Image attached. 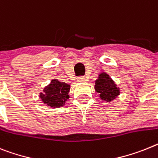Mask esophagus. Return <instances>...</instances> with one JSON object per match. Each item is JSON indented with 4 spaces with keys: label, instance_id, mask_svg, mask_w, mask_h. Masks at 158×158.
Masks as SVG:
<instances>
[{
    "label": "esophagus",
    "instance_id": "obj_1",
    "mask_svg": "<svg viewBox=\"0 0 158 158\" xmlns=\"http://www.w3.org/2000/svg\"><path fill=\"white\" fill-rule=\"evenodd\" d=\"M86 81H87V79L85 77H79L77 79V82H79V83H84V82Z\"/></svg>",
    "mask_w": 158,
    "mask_h": 158
}]
</instances>
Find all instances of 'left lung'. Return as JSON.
<instances>
[{"mask_svg":"<svg viewBox=\"0 0 158 158\" xmlns=\"http://www.w3.org/2000/svg\"><path fill=\"white\" fill-rule=\"evenodd\" d=\"M94 89L104 102L110 103L121 94L120 88L106 72L100 73L95 81Z\"/></svg>","mask_w":158,"mask_h":158,"instance_id":"1","label":"left lung"}]
</instances>
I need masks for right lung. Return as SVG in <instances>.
<instances>
[{
  "instance_id": "right-lung-1",
  "label": "right lung",
  "mask_w": 158,
  "mask_h": 158,
  "mask_svg": "<svg viewBox=\"0 0 158 158\" xmlns=\"http://www.w3.org/2000/svg\"><path fill=\"white\" fill-rule=\"evenodd\" d=\"M70 85L59 81L57 79H52L50 83L39 93V98L43 104L52 109L63 106L69 98Z\"/></svg>"
}]
</instances>
